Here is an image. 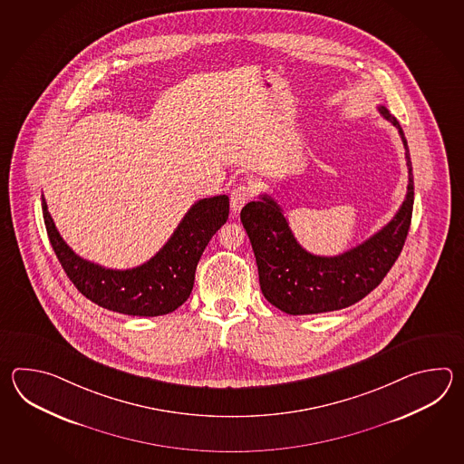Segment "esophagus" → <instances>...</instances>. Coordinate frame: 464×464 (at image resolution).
Segmentation results:
<instances>
[{
	"mask_svg": "<svg viewBox=\"0 0 464 464\" xmlns=\"http://www.w3.org/2000/svg\"><path fill=\"white\" fill-rule=\"evenodd\" d=\"M252 198H254V188L246 184H238L230 192V208L234 212H238Z\"/></svg>",
	"mask_w": 464,
	"mask_h": 464,
	"instance_id": "esophagus-1",
	"label": "esophagus"
}]
</instances>
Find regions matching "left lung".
<instances>
[{
  "instance_id": "obj_1",
  "label": "left lung",
  "mask_w": 464,
  "mask_h": 464,
  "mask_svg": "<svg viewBox=\"0 0 464 464\" xmlns=\"http://www.w3.org/2000/svg\"><path fill=\"white\" fill-rule=\"evenodd\" d=\"M378 111L403 140L408 190L396 216L375 236L340 256H314L296 242L282 208L270 196L248 202L240 212L256 254L262 294L288 315H314L353 305L382 284L401 254L413 214V169L400 122L385 106Z\"/></svg>"
}]
</instances>
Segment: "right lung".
Returning a JSON list of instances; mask_svg holds the SVG:
<instances>
[{"instance_id": "add662e5", "label": "right lung", "mask_w": 464, "mask_h": 464, "mask_svg": "<svg viewBox=\"0 0 464 464\" xmlns=\"http://www.w3.org/2000/svg\"><path fill=\"white\" fill-rule=\"evenodd\" d=\"M41 208L53 250L79 292L102 308L138 316L166 315L188 300L200 256L228 218L227 196L200 198L150 260L112 270L76 256L54 226L44 196Z\"/></svg>"}]
</instances>
